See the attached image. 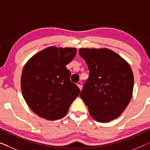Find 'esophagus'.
Here are the masks:
<instances>
[{"instance_id": "obj_1", "label": "esophagus", "mask_w": 150, "mask_h": 150, "mask_svg": "<svg viewBox=\"0 0 150 150\" xmlns=\"http://www.w3.org/2000/svg\"><path fill=\"white\" fill-rule=\"evenodd\" d=\"M77 85L79 87V88L80 89H81V88H82V82H81V81H79Z\"/></svg>"}]
</instances>
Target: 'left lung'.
I'll use <instances>...</instances> for the list:
<instances>
[{"label": "left lung", "instance_id": "left-lung-1", "mask_svg": "<svg viewBox=\"0 0 150 150\" xmlns=\"http://www.w3.org/2000/svg\"><path fill=\"white\" fill-rule=\"evenodd\" d=\"M89 77L80 94L90 115L100 122L118 117L131 100L133 72L129 63L107 48H80Z\"/></svg>", "mask_w": 150, "mask_h": 150}]
</instances>
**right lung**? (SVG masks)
Masks as SVG:
<instances>
[{
	"label": "right lung",
	"mask_w": 150,
	"mask_h": 150,
	"mask_svg": "<svg viewBox=\"0 0 150 150\" xmlns=\"http://www.w3.org/2000/svg\"><path fill=\"white\" fill-rule=\"evenodd\" d=\"M76 53L75 47H48L24 66L20 80L22 95L40 117L48 120L64 117L79 95V88L71 81V72L66 67Z\"/></svg>",
	"instance_id": "add662e5"
}]
</instances>
